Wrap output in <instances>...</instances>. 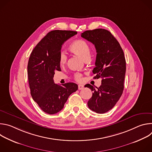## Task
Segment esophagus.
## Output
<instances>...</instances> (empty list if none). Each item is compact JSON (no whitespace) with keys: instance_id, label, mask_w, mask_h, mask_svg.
I'll use <instances>...</instances> for the list:
<instances>
[{"instance_id":"obj_1","label":"esophagus","mask_w":152,"mask_h":152,"mask_svg":"<svg viewBox=\"0 0 152 152\" xmlns=\"http://www.w3.org/2000/svg\"><path fill=\"white\" fill-rule=\"evenodd\" d=\"M83 88V85H78V89H79V90H82Z\"/></svg>"}]
</instances>
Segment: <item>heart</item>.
<instances>
[{
	"instance_id": "1",
	"label": "heart",
	"mask_w": 152,
	"mask_h": 152,
	"mask_svg": "<svg viewBox=\"0 0 152 152\" xmlns=\"http://www.w3.org/2000/svg\"><path fill=\"white\" fill-rule=\"evenodd\" d=\"M69 50L74 54L80 56L84 61L89 60L91 54V49L88 44L86 41L82 39H77L73 41L69 46ZM67 61V56L64 52L59 53V62L61 66H64ZM82 75L80 73H76L75 76V79L77 82L82 81Z\"/></svg>"
}]
</instances>
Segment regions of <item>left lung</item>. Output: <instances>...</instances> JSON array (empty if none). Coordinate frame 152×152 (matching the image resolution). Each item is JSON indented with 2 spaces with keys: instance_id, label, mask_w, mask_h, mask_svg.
Here are the masks:
<instances>
[{
  "instance_id": "1",
  "label": "left lung",
  "mask_w": 152,
  "mask_h": 152,
  "mask_svg": "<svg viewBox=\"0 0 152 152\" xmlns=\"http://www.w3.org/2000/svg\"><path fill=\"white\" fill-rule=\"evenodd\" d=\"M81 37L96 48V67L93 73L96 75L94 78H102V85L97 89L86 84V87L93 91L88 106L96 113L103 114L111 110L122 95L126 69L124 52L118 41L107 30L86 31Z\"/></svg>"
}]
</instances>
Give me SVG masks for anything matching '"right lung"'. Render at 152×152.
Returning a JSON list of instances; mask_svg holds the SVG:
<instances>
[{"mask_svg":"<svg viewBox=\"0 0 152 152\" xmlns=\"http://www.w3.org/2000/svg\"><path fill=\"white\" fill-rule=\"evenodd\" d=\"M76 31L49 32L35 47L28 64V76L33 100L45 113L55 114L64 107L69 96L78 89L77 84L54 83L55 71H61L59 56L62 45Z\"/></svg>","mask_w":152,"mask_h":152,"instance_id":"add662e5","label":"right lung"}]
</instances>
